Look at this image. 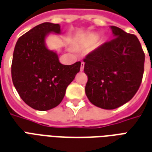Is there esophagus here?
<instances>
[{
    "mask_svg": "<svg viewBox=\"0 0 152 152\" xmlns=\"http://www.w3.org/2000/svg\"><path fill=\"white\" fill-rule=\"evenodd\" d=\"M84 69V62L81 63V67H80V70L81 71H83Z\"/></svg>",
    "mask_w": 152,
    "mask_h": 152,
    "instance_id": "obj_1",
    "label": "esophagus"
}]
</instances>
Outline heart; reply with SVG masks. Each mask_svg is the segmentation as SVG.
<instances>
[{"mask_svg":"<svg viewBox=\"0 0 152 152\" xmlns=\"http://www.w3.org/2000/svg\"><path fill=\"white\" fill-rule=\"evenodd\" d=\"M97 39H98V35H96V34H91V35L87 36V42L89 43V44H93V43H95L97 40Z\"/></svg>","mask_w":152,"mask_h":152,"instance_id":"b5f03b06","label":"heart"}]
</instances>
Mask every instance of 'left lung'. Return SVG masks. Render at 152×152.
Listing matches in <instances>:
<instances>
[{
    "label": "left lung",
    "mask_w": 152,
    "mask_h": 152,
    "mask_svg": "<svg viewBox=\"0 0 152 152\" xmlns=\"http://www.w3.org/2000/svg\"><path fill=\"white\" fill-rule=\"evenodd\" d=\"M115 38L90 53L83 61L90 102L115 109L132 99L142 79L145 54L137 36L111 26Z\"/></svg>",
    "instance_id": "8db88e82"
}]
</instances>
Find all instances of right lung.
<instances>
[{"label":"right lung","instance_id":"add662e5","mask_svg":"<svg viewBox=\"0 0 152 152\" xmlns=\"http://www.w3.org/2000/svg\"><path fill=\"white\" fill-rule=\"evenodd\" d=\"M61 34L59 24L44 23L22 35L14 48L11 75L14 87L26 104L46 111L62 101L65 90L80 70L81 62L61 64L56 52L49 50L45 38Z\"/></svg>","mask_w":152,"mask_h":152}]
</instances>
